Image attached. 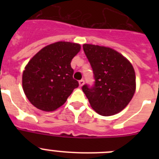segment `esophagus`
Instances as JSON below:
<instances>
[{"label": "esophagus", "mask_w": 159, "mask_h": 159, "mask_svg": "<svg viewBox=\"0 0 159 159\" xmlns=\"http://www.w3.org/2000/svg\"><path fill=\"white\" fill-rule=\"evenodd\" d=\"M79 84H80V86L82 87L83 85H84V80H81L79 81Z\"/></svg>", "instance_id": "obj_1"}]
</instances>
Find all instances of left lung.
Returning a JSON list of instances; mask_svg holds the SVG:
<instances>
[{
	"instance_id": "1",
	"label": "left lung",
	"mask_w": 159,
	"mask_h": 159,
	"mask_svg": "<svg viewBox=\"0 0 159 159\" xmlns=\"http://www.w3.org/2000/svg\"><path fill=\"white\" fill-rule=\"evenodd\" d=\"M83 49L93 71L92 86L84 84L83 92L94 110L103 116L123 110L135 92V73L123 55L110 48L84 44Z\"/></svg>"
}]
</instances>
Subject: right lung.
I'll list each match as a JSON object with an SVG mask.
<instances>
[{
	"label": "right lung",
	"mask_w": 159,
	"mask_h": 159,
	"mask_svg": "<svg viewBox=\"0 0 159 159\" xmlns=\"http://www.w3.org/2000/svg\"><path fill=\"white\" fill-rule=\"evenodd\" d=\"M80 50L78 43L60 41L44 47L31 59L23 72L22 85L33 106L44 111L57 110L78 88L71 61Z\"/></svg>",
	"instance_id": "right-lung-1"
}]
</instances>
